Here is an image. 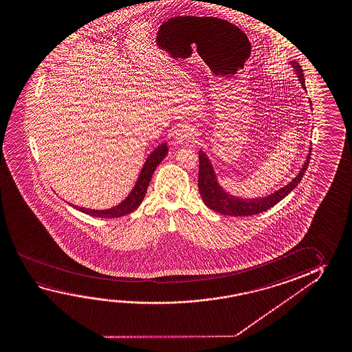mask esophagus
Returning a JSON list of instances; mask_svg holds the SVG:
<instances>
[{"label": "esophagus", "instance_id": "obj_1", "mask_svg": "<svg viewBox=\"0 0 352 352\" xmlns=\"http://www.w3.org/2000/svg\"><path fill=\"white\" fill-rule=\"evenodd\" d=\"M175 140L178 141L179 144L183 142H191L195 140V135L194 131L191 130L189 126H180L178 130L175 131Z\"/></svg>", "mask_w": 352, "mask_h": 352}]
</instances>
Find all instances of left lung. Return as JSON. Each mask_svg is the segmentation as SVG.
I'll list each match as a JSON object with an SVG mask.
<instances>
[{
	"mask_svg": "<svg viewBox=\"0 0 352 352\" xmlns=\"http://www.w3.org/2000/svg\"><path fill=\"white\" fill-rule=\"evenodd\" d=\"M288 64L294 69V74L298 77L300 86L305 91L303 69L300 67V65L296 60H289ZM309 104L311 105V102H309ZM311 151V148L309 147L308 155L305 157V163L300 168V172L288 184L280 188L278 190L271 192L269 195L247 199V197L232 195L222 188V185L219 184L217 175L214 173L210 158L204 151L200 150L199 151L200 164H199L197 184H199V191L202 200L208 208L226 216H252L256 213L264 212L266 210L272 208L274 205H276L277 202L281 201L283 197H286L297 185L300 184L309 164Z\"/></svg>",
	"mask_w": 352,
	"mask_h": 352,
	"instance_id": "8db88e82",
	"label": "left lung"
}]
</instances>
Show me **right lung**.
<instances>
[{"mask_svg": "<svg viewBox=\"0 0 352 352\" xmlns=\"http://www.w3.org/2000/svg\"><path fill=\"white\" fill-rule=\"evenodd\" d=\"M167 155V142L160 144L157 148L152 151L150 156L146 158L144 167L141 169L139 178L133 185V190L130 191V194L116 206L105 208V210H93V208L76 206V205H72L69 202V206H72V208L81 211V212L86 213V214H89V216L100 217V219H116V217H121V216H125V214L133 212L136 208H139L141 202L144 200L147 188L150 185L151 178L155 173V169L166 158Z\"/></svg>", "mask_w": 352, "mask_h": 352, "instance_id": "right-lung-1", "label": "right lung"}]
</instances>
